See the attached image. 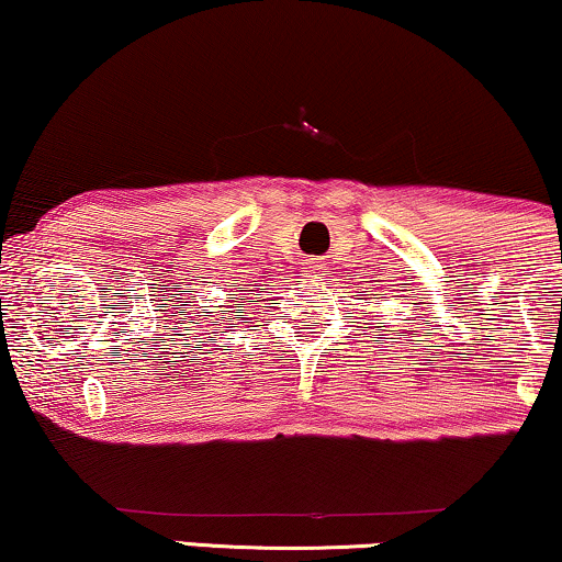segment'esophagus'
<instances>
[{"label": "esophagus", "instance_id": "obj_1", "mask_svg": "<svg viewBox=\"0 0 562 562\" xmlns=\"http://www.w3.org/2000/svg\"><path fill=\"white\" fill-rule=\"evenodd\" d=\"M307 268H310V273H315V276H325V270H328V268H325V262L317 260V258L310 260Z\"/></svg>", "mask_w": 562, "mask_h": 562}]
</instances>
